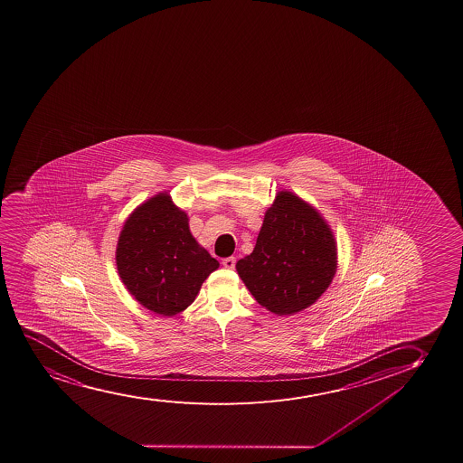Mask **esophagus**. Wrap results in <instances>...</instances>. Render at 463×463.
I'll list each match as a JSON object with an SVG mask.
<instances>
[{
    "mask_svg": "<svg viewBox=\"0 0 463 463\" xmlns=\"http://www.w3.org/2000/svg\"><path fill=\"white\" fill-rule=\"evenodd\" d=\"M234 264H236V258L234 257L223 258L222 260V266L225 269H233Z\"/></svg>",
    "mask_w": 463,
    "mask_h": 463,
    "instance_id": "obj_1",
    "label": "esophagus"
}]
</instances>
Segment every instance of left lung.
I'll return each mask as SVG.
<instances>
[{
    "label": "left lung",
    "mask_w": 463,
    "mask_h": 463,
    "mask_svg": "<svg viewBox=\"0 0 463 463\" xmlns=\"http://www.w3.org/2000/svg\"><path fill=\"white\" fill-rule=\"evenodd\" d=\"M236 270L255 300L294 316L322 297L337 270V242L324 216L290 191H279L250 255Z\"/></svg>",
    "instance_id": "obj_1"
}]
</instances>
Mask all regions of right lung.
Returning <instances> with one entry per match:
<instances>
[{
  "label": "right lung",
  "instance_id": "obj_1",
  "mask_svg": "<svg viewBox=\"0 0 463 463\" xmlns=\"http://www.w3.org/2000/svg\"><path fill=\"white\" fill-rule=\"evenodd\" d=\"M126 289L146 309L173 317L195 300L218 260L191 234L188 214L158 193L128 214L117 244Z\"/></svg>",
  "mask_w": 463,
  "mask_h": 463
}]
</instances>
